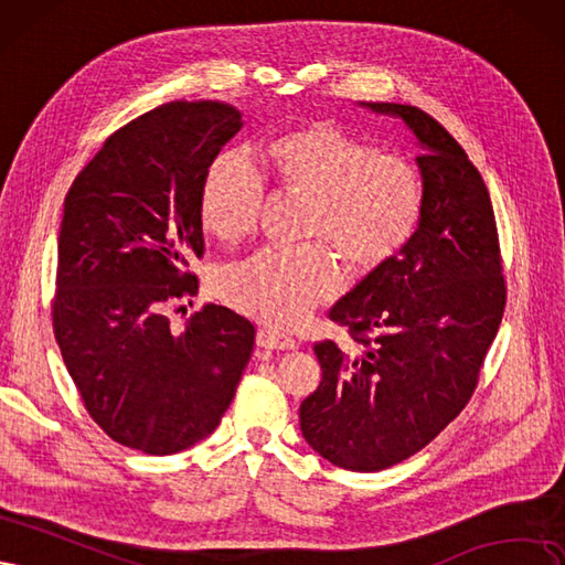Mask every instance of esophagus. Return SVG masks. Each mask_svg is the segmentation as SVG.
I'll return each mask as SVG.
<instances>
[{
	"label": "esophagus",
	"instance_id": "34e87169",
	"mask_svg": "<svg viewBox=\"0 0 565 565\" xmlns=\"http://www.w3.org/2000/svg\"><path fill=\"white\" fill-rule=\"evenodd\" d=\"M258 348H265V350H296L298 342L294 338L279 333V331L260 329L258 331Z\"/></svg>",
	"mask_w": 565,
	"mask_h": 565
}]
</instances>
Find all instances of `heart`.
I'll return each mask as SVG.
<instances>
[{
    "label": "heart",
    "instance_id": "1",
    "mask_svg": "<svg viewBox=\"0 0 565 565\" xmlns=\"http://www.w3.org/2000/svg\"><path fill=\"white\" fill-rule=\"evenodd\" d=\"M269 163L284 190L312 199L305 236L321 242L260 248L221 271L217 294L239 312L286 329L342 288L331 247L359 271L382 267L404 248L423 213V180L404 157L377 152L323 121L271 142ZM265 199L258 161L227 150L204 175L199 215L211 234L239 242L256 230Z\"/></svg>",
    "mask_w": 565,
    "mask_h": 565
}]
</instances>
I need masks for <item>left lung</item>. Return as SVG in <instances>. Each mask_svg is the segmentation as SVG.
I'll list each match as a JSON object with an SVG mask.
<instances>
[{"instance_id":"8db88e82","label":"left lung","mask_w":565,"mask_h":565,"mask_svg":"<svg viewBox=\"0 0 565 565\" xmlns=\"http://www.w3.org/2000/svg\"><path fill=\"white\" fill-rule=\"evenodd\" d=\"M369 107L420 140L423 213L404 248L331 307L356 348L315 344L323 375L300 404V429L352 471L404 462L462 413L507 305L493 204L460 142L420 107Z\"/></svg>"}]
</instances>
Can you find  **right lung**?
<instances>
[{"label":"right lung","mask_w":565,"mask_h":565,"mask_svg":"<svg viewBox=\"0 0 565 565\" xmlns=\"http://www.w3.org/2000/svg\"><path fill=\"white\" fill-rule=\"evenodd\" d=\"M239 129L230 103H163L107 138L65 196L53 333L94 423L148 455L206 439L256 342L253 323L221 305L180 329L167 315L199 294V194Z\"/></svg>","instance_id":"obj_1"}]
</instances>
